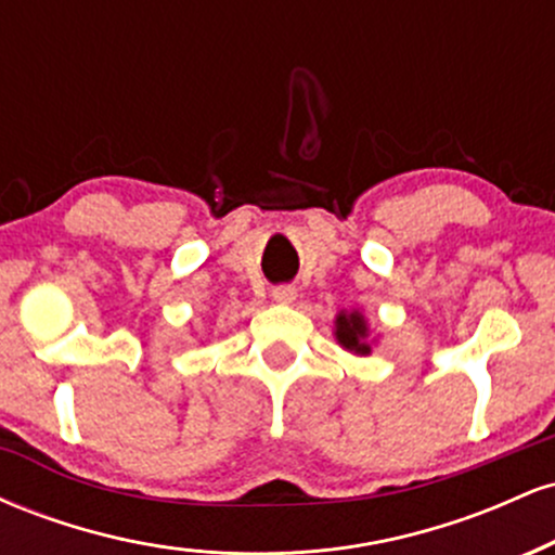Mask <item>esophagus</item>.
<instances>
[{
  "label": "esophagus",
  "mask_w": 555,
  "mask_h": 555,
  "mask_svg": "<svg viewBox=\"0 0 555 555\" xmlns=\"http://www.w3.org/2000/svg\"><path fill=\"white\" fill-rule=\"evenodd\" d=\"M295 295H297V292L292 289V286H276V289L271 292V297L276 299V302H282V305H289L292 299H295Z\"/></svg>",
  "instance_id": "1"
}]
</instances>
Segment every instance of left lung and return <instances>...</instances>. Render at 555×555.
<instances>
[{
    "mask_svg": "<svg viewBox=\"0 0 555 555\" xmlns=\"http://www.w3.org/2000/svg\"><path fill=\"white\" fill-rule=\"evenodd\" d=\"M334 336L347 352L371 354V341H367V321L360 310H341L334 321Z\"/></svg>",
    "mask_w": 555,
    "mask_h": 555,
    "instance_id": "8db88e82",
    "label": "left lung"
}]
</instances>
